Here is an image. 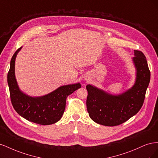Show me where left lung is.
Returning <instances> with one entry per match:
<instances>
[{
	"label": "left lung",
	"mask_w": 158,
	"mask_h": 158,
	"mask_svg": "<svg viewBox=\"0 0 158 158\" xmlns=\"http://www.w3.org/2000/svg\"><path fill=\"white\" fill-rule=\"evenodd\" d=\"M135 56L133 62L137 71L136 82L126 92L113 95L87 85V110L94 122L108 127L117 126L140 111L150 83V71L142 51L135 50Z\"/></svg>",
	"instance_id": "1"
}]
</instances>
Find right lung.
Returning a JSON list of instances; mask_svg holds the SVG:
<instances>
[{"mask_svg":"<svg viewBox=\"0 0 158 158\" xmlns=\"http://www.w3.org/2000/svg\"><path fill=\"white\" fill-rule=\"evenodd\" d=\"M20 47L13 55L7 80L12 106L20 116L39 125H52L59 121L64 113L68 95L81 88L77 83L63 85L44 96L32 98L22 93L15 78V59Z\"/></svg>","mask_w":158,"mask_h":158,"instance_id":"right-lung-1","label":"right lung"}]
</instances>
